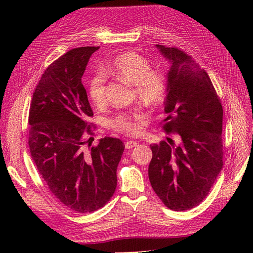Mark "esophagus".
<instances>
[{"label":"esophagus","mask_w":253,"mask_h":253,"mask_svg":"<svg viewBox=\"0 0 253 253\" xmlns=\"http://www.w3.org/2000/svg\"><path fill=\"white\" fill-rule=\"evenodd\" d=\"M137 144H138V142H137V141H134V140H128V141H126V143H125V148H126L127 150H130V149H132V148L136 147Z\"/></svg>","instance_id":"obj_1"}]
</instances>
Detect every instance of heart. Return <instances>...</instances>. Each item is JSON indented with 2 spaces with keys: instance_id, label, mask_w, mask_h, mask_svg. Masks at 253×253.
Listing matches in <instances>:
<instances>
[{
  "instance_id": "obj_1",
  "label": "heart",
  "mask_w": 253,
  "mask_h": 253,
  "mask_svg": "<svg viewBox=\"0 0 253 253\" xmlns=\"http://www.w3.org/2000/svg\"><path fill=\"white\" fill-rule=\"evenodd\" d=\"M121 81L134 86L137 99L144 105L154 108L161 104L167 92V78L163 71L152 70L149 60L133 51H128L117 56L110 66L103 69ZM89 95L95 104L101 105L106 99V78L101 72L93 75L89 80ZM139 112L119 114L110 125L119 132L127 134L136 133L139 129Z\"/></svg>"
}]
</instances>
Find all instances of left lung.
<instances>
[{"label": "left lung", "mask_w": 253, "mask_h": 253, "mask_svg": "<svg viewBox=\"0 0 253 253\" xmlns=\"http://www.w3.org/2000/svg\"><path fill=\"white\" fill-rule=\"evenodd\" d=\"M170 63L163 129L178 144H151L152 188L171 210L200 204L222 168V106L207 73L187 53L156 45Z\"/></svg>", "instance_id": "8db88e82"}]
</instances>
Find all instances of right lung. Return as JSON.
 <instances>
[{"label":"right lung","instance_id":"add662e5","mask_svg":"<svg viewBox=\"0 0 253 253\" xmlns=\"http://www.w3.org/2000/svg\"><path fill=\"white\" fill-rule=\"evenodd\" d=\"M98 49L75 48L51 63L35 89L29 115V145L40 175L59 202L79 213L96 211L110 201L125 149L113 137L86 148L93 112L82 76Z\"/></svg>","mask_w":253,"mask_h":253}]
</instances>
